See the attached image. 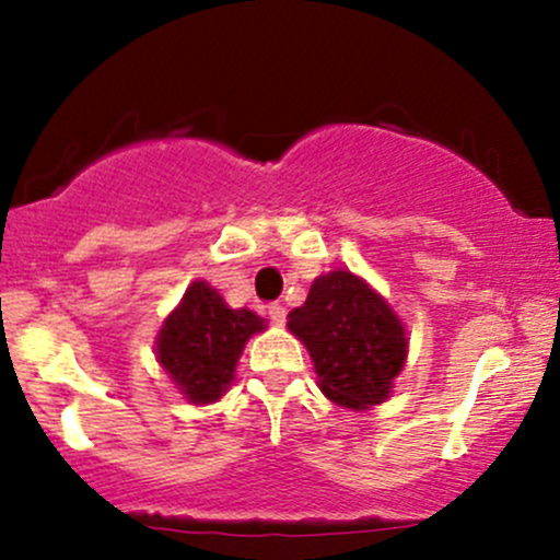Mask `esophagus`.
<instances>
[{
  "label": "esophagus",
  "instance_id": "34e87169",
  "mask_svg": "<svg viewBox=\"0 0 560 560\" xmlns=\"http://www.w3.org/2000/svg\"><path fill=\"white\" fill-rule=\"evenodd\" d=\"M268 316L276 322V325H284L287 308L281 306V303H270V306H268Z\"/></svg>",
  "mask_w": 560,
  "mask_h": 560
}]
</instances>
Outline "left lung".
I'll list each match as a JSON object with an SVG mask.
<instances>
[{
    "mask_svg": "<svg viewBox=\"0 0 560 560\" xmlns=\"http://www.w3.org/2000/svg\"><path fill=\"white\" fill-rule=\"evenodd\" d=\"M287 327L306 343L322 393L354 411L389 398L409 352L398 314L349 270L314 279L306 303L292 308Z\"/></svg>",
    "mask_w": 560,
    "mask_h": 560,
    "instance_id": "8db88e82",
    "label": "left lung"
}]
</instances>
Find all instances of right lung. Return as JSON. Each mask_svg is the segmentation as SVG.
<instances>
[{"label": "right lung", "instance_id": "obj_1", "mask_svg": "<svg viewBox=\"0 0 560 560\" xmlns=\"http://www.w3.org/2000/svg\"><path fill=\"white\" fill-rule=\"evenodd\" d=\"M265 319L230 308L206 281H191L156 336V360L189 404H213L235 380V365Z\"/></svg>", "mask_w": 560, "mask_h": 560}]
</instances>
